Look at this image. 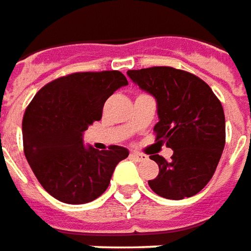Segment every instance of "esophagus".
<instances>
[{"mask_svg": "<svg viewBox=\"0 0 251 251\" xmlns=\"http://www.w3.org/2000/svg\"><path fill=\"white\" fill-rule=\"evenodd\" d=\"M129 156H131L134 160H137V161H142L146 159L145 154H142V153H138V152H131L129 153Z\"/></svg>", "mask_w": 251, "mask_h": 251, "instance_id": "1", "label": "esophagus"}]
</instances>
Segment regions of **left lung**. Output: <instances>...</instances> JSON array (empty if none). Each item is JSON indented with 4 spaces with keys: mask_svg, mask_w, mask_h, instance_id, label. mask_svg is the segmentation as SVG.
Masks as SVG:
<instances>
[{
    "mask_svg": "<svg viewBox=\"0 0 251 251\" xmlns=\"http://www.w3.org/2000/svg\"><path fill=\"white\" fill-rule=\"evenodd\" d=\"M131 81L156 99V139L173 149L171 160H152L159 176L148 184L161 198L181 200L200 192L216 171L225 146L221 102L203 80L174 67L128 70Z\"/></svg>",
    "mask_w": 251,
    "mask_h": 251,
    "instance_id": "8db88e82",
    "label": "left lung"
}]
</instances>
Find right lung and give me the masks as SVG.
Returning a JSON list of instances; mask_svg holds the SVG:
<instances>
[{
  "instance_id": "1",
  "label": "right lung",
  "mask_w": 251,
  "mask_h": 251,
  "mask_svg": "<svg viewBox=\"0 0 251 251\" xmlns=\"http://www.w3.org/2000/svg\"><path fill=\"white\" fill-rule=\"evenodd\" d=\"M128 85L117 70L60 77L35 94L23 117L25 154L43 188L69 204H82L107 189L119 161L128 149L85 146L82 132L102 117L106 99Z\"/></svg>"
}]
</instances>
